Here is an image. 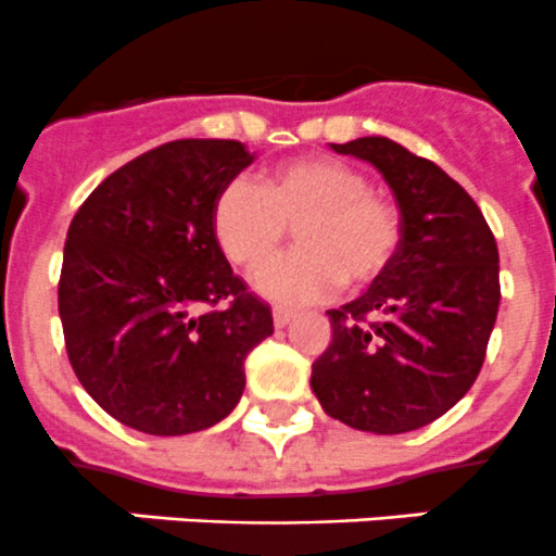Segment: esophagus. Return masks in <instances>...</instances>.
I'll return each instance as SVG.
<instances>
[{
	"label": "esophagus",
	"instance_id": "obj_1",
	"mask_svg": "<svg viewBox=\"0 0 556 556\" xmlns=\"http://www.w3.org/2000/svg\"><path fill=\"white\" fill-rule=\"evenodd\" d=\"M274 325H277V328H285V325L290 323V319L295 317V312L293 309H285V306H274Z\"/></svg>",
	"mask_w": 556,
	"mask_h": 556
}]
</instances>
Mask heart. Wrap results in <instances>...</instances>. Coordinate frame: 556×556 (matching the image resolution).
Masks as SVG:
<instances>
[{
  "label": "heart",
  "instance_id": "obj_1",
  "mask_svg": "<svg viewBox=\"0 0 556 556\" xmlns=\"http://www.w3.org/2000/svg\"><path fill=\"white\" fill-rule=\"evenodd\" d=\"M288 227L300 231L302 252L255 279L279 304L330 299L344 282L368 288L390 271L403 242L397 206L339 159L288 161L263 174L261 188L231 179L212 206L217 244L247 271L281 251Z\"/></svg>",
  "mask_w": 556,
  "mask_h": 556
}]
</instances>
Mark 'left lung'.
I'll return each instance as SVG.
<instances>
[{
    "mask_svg": "<svg viewBox=\"0 0 556 556\" xmlns=\"http://www.w3.org/2000/svg\"><path fill=\"white\" fill-rule=\"evenodd\" d=\"M330 148L382 172L403 242L382 279L328 312L333 339L312 363V390L350 428L408 433L479 377L501 306L497 244L476 201L433 161L387 137Z\"/></svg>",
    "mask_w": 556,
    "mask_h": 556,
    "instance_id": "obj_1",
    "label": "left lung"
}]
</instances>
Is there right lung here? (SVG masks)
Segmentation results:
<instances>
[{
	"label": "right lung",
	"mask_w": 556,
	"mask_h": 556,
	"mask_svg": "<svg viewBox=\"0 0 556 556\" xmlns=\"http://www.w3.org/2000/svg\"><path fill=\"white\" fill-rule=\"evenodd\" d=\"M252 159L233 139L166 142L112 172L66 231V355L88 395L139 433L226 419L247 355L274 333L271 309L231 271L212 228L217 193Z\"/></svg>",
	"instance_id": "add662e5"
}]
</instances>
